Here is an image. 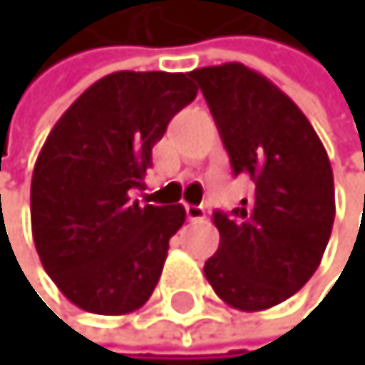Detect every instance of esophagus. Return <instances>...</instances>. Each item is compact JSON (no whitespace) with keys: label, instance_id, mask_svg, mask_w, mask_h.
I'll list each match as a JSON object with an SVG mask.
<instances>
[{"label":"esophagus","instance_id":"esophagus-1","mask_svg":"<svg viewBox=\"0 0 365 365\" xmlns=\"http://www.w3.org/2000/svg\"><path fill=\"white\" fill-rule=\"evenodd\" d=\"M185 212H187V219H190V222H203L205 219L203 205H185Z\"/></svg>","mask_w":365,"mask_h":365}]
</instances>
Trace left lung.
Masks as SVG:
<instances>
[{"instance_id": "left-lung-1", "label": "left lung", "mask_w": 365, "mask_h": 365, "mask_svg": "<svg viewBox=\"0 0 365 365\" xmlns=\"http://www.w3.org/2000/svg\"><path fill=\"white\" fill-rule=\"evenodd\" d=\"M233 173L254 192L228 215L215 212L219 249L205 279L228 307L265 311L292 297L318 269L334 226V173L302 109L242 63L196 68Z\"/></svg>"}]
</instances>
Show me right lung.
Wrapping results in <instances>:
<instances>
[{
    "label": "right lung",
    "mask_w": 365,
    "mask_h": 365,
    "mask_svg": "<svg viewBox=\"0 0 365 365\" xmlns=\"http://www.w3.org/2000/svg\"><path fill=\"white\" fill-rule=\"evenodd\" d=\"M196 98L187 73H111L91 84L47 135L31 178L41 262L75 307L141 309L158 286L182 205H141L153 146Z\"/></svg>",
    "instance_id": "1"
}]
</instances>
